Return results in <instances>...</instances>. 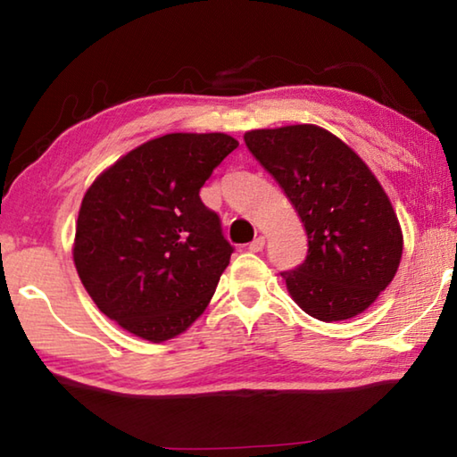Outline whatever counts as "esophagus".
<instances>
[{"label":"esophagus","instance_id":"34e87169","mask_svg":"<svg viewBox=\"0 0 457 457\" xmlns=\"http://www.w3.org/2000/svg\"><path fill=\"white\" fill-rule=\"evenodd\" d=\"M264 244H266L264 236H258L256 239H253V242H250V245H247V250H250V252H262V250H264Z\"/></svg>","mask_w":457,"mask_h":457}]
</instances>
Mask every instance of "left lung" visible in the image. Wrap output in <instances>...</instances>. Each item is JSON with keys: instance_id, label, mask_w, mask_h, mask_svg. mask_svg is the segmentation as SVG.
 <instances>
[{"instance_id": "8db88e82", "label": "left lung", "mask_w": 457, "mask_h": 457, "mask_svg": "<svg viewBox=\"0 0 457 457\" xmlns=\"http://www.w3.org/2000/svg\"><path fill=\"white\" fill-rule=\"evenodd\" d=\"M244 141L304 223L306 260L282 272L290 296L324 322L367 311L403 253L399 220L381 183L351 146L320 127L250 130Z\"/></svg>"}]
</instances>
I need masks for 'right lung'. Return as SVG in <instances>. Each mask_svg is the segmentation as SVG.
Instances as JSON below:
<instances>
[{"label": "right lung", "instance_id": "add662e5", "mask_svg": "<svg viewBox=\"0 0 457 457\" xmlns=\"http://www.w3.org/2000/svg\"><path fill=\"white\" fill-rule=\"evenodd\" d=\"M237 146L223 133H171L137 146L82 199L74 264L108 319L151 343L210 304L234 253L199 189Z\"/></svg>", "mask_w": 457, "mask_h": 457}]
</instances>
